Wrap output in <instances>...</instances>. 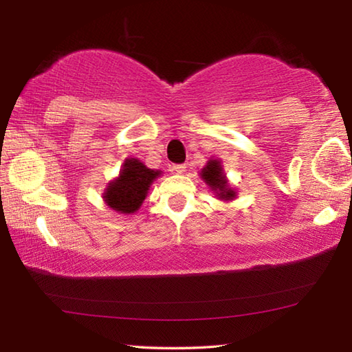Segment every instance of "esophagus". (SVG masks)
<instances>
[{"instance_id": "34e87169", "label": "esophagus", "mask_w": 352, "mask_h": 352, "mask_svg": "<svg viewBox=\"0 0 352 352\" xmlns=\"http://www.w3.org/2000/svg\"><path fill=\"white\" fill-rule=\"evenodd\" d=\"M172 170H175L177 174H183V172H186V164H174Z\"/></svg>"}]
</instances>
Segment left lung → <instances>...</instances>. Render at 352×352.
Returning a JSON list of instances; mask_svg holds the SVG:
<instances>
[{"mask_svg": "<svg viewBox=\"0 0 352 352\" xmlns=\"http://www.w3.org/2000/svg\"><path fill=\"white\" fill-rule=\"evenodd\" d=\"M201 180H203L208 189L213 192V195L221 201H233L237 198V192L234 188H231L228 178L223 172L222 160L210 159L206 166L199 172Z\"/></svg>", "mask_w": 352, "mask_h": 352, "instance_id": "1", "label": "left lung"}]
</instances>
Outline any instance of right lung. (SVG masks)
Wrapping results in <instances>:
<instances>
[{"label": "right lung", "instance_id": "obj_1", "mask_svg": "<svg viewBox=\"0 0 352 352\" xmlns=\"http://www.w3.org/2000/svg\"><path fill=\"white\" fill-rule=\"evenodd\" d=\"M160 175L162 170L146 168L139 159H125L119 175L104 189V203L116 213H136L145 201L151 184Z\"/></svg>", "mask_w": 352, "mask_h": 352}]
</instances>
